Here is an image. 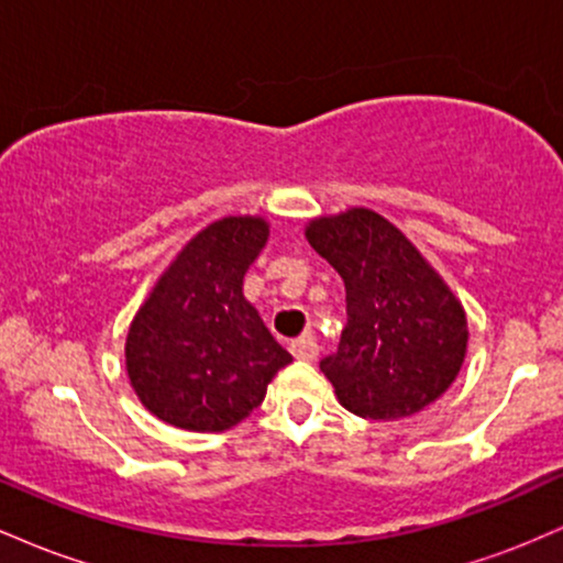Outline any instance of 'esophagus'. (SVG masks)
<instances>
[{"instance_id": "1", "label": "esophagus", "mask_w": 563, "mask_h": 563, "mask_svg": "<svg viewBox=\"0 0 563 563\" xmlns=\"http://www.w3.org/2000/svg\"><path fill=\"white\" fill-rule=\"evenodd\" d=\"M288 349L296 360H307V363H312V360L318 357V341H314L312 335H301V339L290 341Z\"/></svg>"}]
</instances>
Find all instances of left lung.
I'll return each instance as SVG.
<instances>
[{
    "instance_id": "1",
    "label": "left lung",
    "mask_w": 563,
    "mask_h": 563,
    "mask_svg": "<svg viewBox=\"0 0 563 563\" xmlns=\"http://www.w3.org/2000/svg\"><path fill=\"white\" fill-rule=\"evenodd\" d=\"M303 235L346 288V328L320 363L339 402L394 421L442 397L461 373L468 325L421 251L371 209L318 217Z\"/></svg>"
}]
</instances>
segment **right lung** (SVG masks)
<instances>
[{"label": "right lung", "mask_w": 563, "mask_h": 563, "mask_svg": "<svg viewBox=\"0 0 563 563\" xmlns=\"http://www.w3.org/2000/svg\"><path fill=\"white\" fill-rule=\"evenodd\" d=\"M267 238L262 217L217 219L179 251L134 314L129 384L164 423L228 431L294 360L243 296V275Z\"/></svg>", "instance_id": "add662e5"}]
</instances>
